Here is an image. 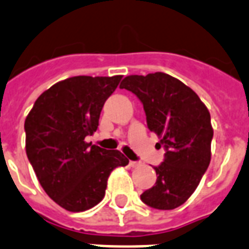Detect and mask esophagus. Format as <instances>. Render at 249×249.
I'll use <instances>...</instances> for the list:
<instances>
[{
	"mask_svg": "<svg viewBox=\"0 0 249 249\" xmlns=\"http://www.w3.org/2000/svg\"><path fill=\"white\" fill-rule=\"evenodd\" d=\"M138 164H140V163H138V162H133V160H130V162H129V166H130V167H137Z\"/></svg>",
	"mask_w": 249,
	"mask_h": 249,
	"instance_id": "obj_1",
	"label": "esophagus"
}]
</instances>
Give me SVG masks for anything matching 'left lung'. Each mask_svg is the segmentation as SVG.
<instances>
[{"label":"left lung","mask_w":249,"mask_h":249,"mask_svg":"<svg viewBox=\"0 0 249 249\" xmlns=\"http://www.w3.org/2000/svg\"><path fill=\"white\" fill-rule=\"evenodd\" d=\"M120 89L132 91L143 104L147 128L166 150L155 185L141 195L146 205L171 210L192 196L212 158L210 113L198 95L166 73L128 75Z\"/></svg>","instance_id":"1"}]
</instances>
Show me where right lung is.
Instances as JSON below:
<instances>
[{
  "label": "right lung",
  "mask_w": 249,
  "mask_h": 249,
  "mask_svg": "<svg viewBox=\"0 0 249 249\" xmlns=\"http://www.w3.org/2000/svg\"><path fill=\"white\" fill-rule=\"evenodd\" d=\"M121 75H78L49 87L26 117V153L45 193L69 212H85L103 200L108 176L128 158L85 141L94 134L106 100Z\"/></svg>",
  "instance_id": "1"
}]
</instances>
